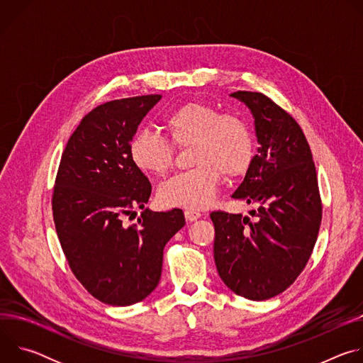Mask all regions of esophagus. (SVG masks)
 <instances>
[{
	"mask_svg": "<svg viewBox=\"0 0 363 363\" xmlns=\"http://www.w3.org/2000/svg\"><path fill=\"white\" fill-rule=\"evenodd\" d=\"M185 218H186V221H189V223L196 221L198 218H201V213H199V211H195V210H185Z\"/></svg>",
	"mask_w": 363,
	"mask_h": 363,
	"instance_id": "34e87169",
	"label": "esophagus"
}]
</instances>
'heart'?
Instances as JSON below:
<instances>
[{
	"label": "heart",
	"mask_w": 363,
	"mask_h": 363,
	"mask_svg": "<svg viewBox=\"0 0 363 363\" xmlns=\"http://www.w3.org/2000/svg\"><path fill=\"white\" fill-rule=\"evenodd\" d=\"M164 128L177 146H188L192 169L175 174L160 186V201L167 206L202 210L218 189L221 172L225 177L244 174L254 157L252 135L237 115L221 113L201 101L178 106L164 119ZM130 160L143 172L162 175L174 162V146L167 138L139 130L130 140Z\"/></svg>",
	"instance_id": "obj_1"
}]
</instances>
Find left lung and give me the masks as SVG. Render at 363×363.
Segmentation results:
<instances>
[{
	"instance_id": "8db88e82",
	"label": "left lung",
	"mask_w": 363,
	"mask_h": 363,
	"mask_svg": "<svg viewBox=\"0 0 363 363\" xmlns=\"http://www.w3.org/2000/svg\"><path fill=\"white\" fill-rule=\"evenodd\" d=\"M254 118L257 155L235 199L257 203L251 217L211 213L214 260L225 286L248 300L283 293L303 272L318 240L322 201L312 150L298 123L257 91H234Z\"/></svg>"
}]
</instances>
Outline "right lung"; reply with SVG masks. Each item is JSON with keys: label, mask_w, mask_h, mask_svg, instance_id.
Segmentation results:
<instances>
[{"label": "right lung", "mask_w": 363, "mask_h": 363, "mask_svg": "<svg viewBox=\"0 0 363 363\" xmlns=\"http://www.w3.org/2000/svg\"><path fill=\"white\" fill-rule=\"evenodd\" d=\"M161 94L112 100L87 113L70 136L56 178L53 217L67 263L97 300L130 306L157 289L167 242L185 225L182 210L145 208L150 182L130 160L139 123ZM135 208L138 224L121 221Z\"/></svg>", "instance_id": "1"}]
</instances>
